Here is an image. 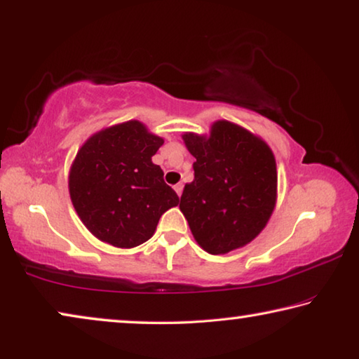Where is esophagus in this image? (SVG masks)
<instances>
[{
	"label": "esophagus",
	"instance_id": "obj_1",
	"mask_svg": "<svg viewBox=\"0 0 359 359\" xmlns=\"http://www.w3.org/2000/svg\"><path fill=\"white\" fill-rule=\"evenodd\" d=\"M175 192L178 194V197H181V192H183V184H176L175 186Z\"/></svg>",
	"mask_w": 359,
	"mask_h": 359
}]
</instances>
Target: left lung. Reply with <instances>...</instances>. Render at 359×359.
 <instances>
[{
    "instance_id": "left-lung-1",
    "label": "left lung",
    "mask_w": 359,
    "mask_h": 359,
    "mask_svg": "<svg viewBox=\"0 0 359 359\" xmlns=\"http://www.w3.org/2000/svg\"><path fill=\"white\" fill-rule=\"evenodd\" d=\"M196 157L194 181L180 210L202 250L226 255L252 242L277 205V162L261 137L231 121H215L208 133L184 132Z\"/></svg>"
}]
</instances>
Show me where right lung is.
Returning a JSON list of instances; mask_svg holds the SVG:
<instances>
[{"mask_svg":"<svg viewBox=\"0 0 359 359\" xmlns=\"http://www.w3.org/2000/svg\"><path fill=\"white\" fill-rule=\"evenodd\" d=\"M163 138L143 122L126 121L90 135L68 173L69 198L89 232L116 248H135L180 198L152 156Z\"/></svg>","mask_w":359,"mask_h":359,"instance_id":"add662e5","label":"right lung"}]
</instances>
